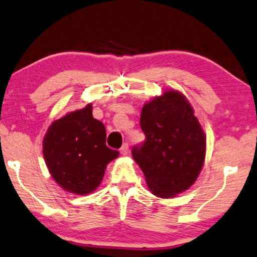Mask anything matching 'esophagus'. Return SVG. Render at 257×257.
<instances>
[{
  "instance_id": "esophagus-1",
  "label": "esophagus",
  "mask_w": 257,
  "mask_h": 257,
  "mask_svg": "<svg viewBox=\"0 0 257 257\" xmlns=\"http://www.w3.org/2000/svg\"><path fill=\"white\" fill-rule=\"evenodd\" d=\"M120 153L122 156H126L128 153V144L127 143H124V144H122V146L120 148Z\"/></svg>"
}]
</instances>
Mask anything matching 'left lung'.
Masks as SVG:
<instances>
[{"label":"left lung","instance_id":"obj_1","mask_svg":"<svg viewBox=\"0 0 257 257\" xmlns=\"http://www.w3.org/2000/svg\"><path fill=\"white\" fill-rule=\"evenodd\" d=\"M145 142L132 157L145 175L150 191L172 198L197 179L205 159L206 137L184 94L168 89L142 108Z\"/></svg>","mask_w":257,"mask_h":257}]
</instances>
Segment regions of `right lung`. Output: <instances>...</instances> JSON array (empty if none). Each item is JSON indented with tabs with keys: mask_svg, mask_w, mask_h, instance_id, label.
Here are the masks:
<instances>
[{
	"mask_svg": "<svg viewBox=\"0 0 257 257\" xmlns=\"http://www.w3.org/2000/svg\"><path fill=\"white\" fill-rule=\"evenodd\" d=\"M42 146L52 177L63 190L75 195L94 191L106 166L119 156L106 146L105 126L93 118L92 104L53 122Z\"/></svg>",
	"mask_w": 257,
	"mask_h": 257,
	"instance_id": "right-lung-1",
	"label": "right lung"
}]
</instances>
